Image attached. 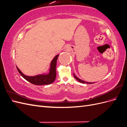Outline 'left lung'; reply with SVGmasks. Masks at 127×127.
<instances>
[{"label":"left lung","mask_w":127,"mask_h":127,"mask_svg":"<svg viewBox=\"0 0 127 127\" xmlns=\"http://www.w3.org/2000/svg\"><path fill=\"white\" fill-rule=\"evenodd\" d=\"M74 77L78 80V81L79 82H80V83H86V84H93V83H89V82H85V81H84V80H81L80 79H79V78H78V77H77L74 74Z\"/></svg>","instance_id":"8db88e82"}]
</instances>
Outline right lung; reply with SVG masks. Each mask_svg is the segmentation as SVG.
Returning a JSON list of instances; mask_svg holds the SVG:
<instances>
[{"mask_svg": "<svg viewBox=\"0 0 127 127\" xmlns=\"http://www.w3.org/2000/svg\"><path fill=\"white\" fill-rule=\"evenodd\" d=\"M59 55L56 56L54 59L52 60L51 63L50 68V72L48 74H43L37 75L35 76H27L24 75L20 70V69L16 67L17 69L21 75L28 80L30 83L36 85H48L52 83L55 81L56 77V65L57 60Z\"/></svg>", "mask_w": 127, "mask_h": 127, "instance_id": "obj_1", "label": "right lung"}]
</instances>
